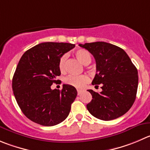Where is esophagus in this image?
Segmentation results:
<instances>
[{"label":"esophagus","mask_w":150,"mask_h":150,"mask_svg":"<svg viewBox=\"0 0 150 150\" xmlns=\"http://www.w3.org/2000/svg\"><path fill=\"white\" fill-rule=\"evenodd\" d=\"M82 93V90H77V93H78V95H80V94Z\"/></svg>","instance_id":"obj_1"}]
</instances>
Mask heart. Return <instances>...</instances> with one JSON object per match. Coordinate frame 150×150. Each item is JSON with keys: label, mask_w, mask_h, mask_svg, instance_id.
<instances>
[{"label": "heart", "mask_w": 150, "mask_h": 150, "mask_svg": "<svg viewBox=\"0 0 150 150\" xmlns=\"http://www.w3.org/2000/svg\"><path fill=\"white\" fill-rule=\"evenodd\" d=\"M75 55L77 57V59L84 65H88L91 62V55L89 51L87 50L80 48V49L76 50L75 52ZM67 59V54H63L60 57L59 60V71L62 73L65 72V62ZM90 78L88 75L82 74V75H70L68 77L65 78V82L68 85H71L73 87H75L76 88H82L85 87V85L89 82Z\"/></svg>", "instance_id": "obj_1"}]
</instances>
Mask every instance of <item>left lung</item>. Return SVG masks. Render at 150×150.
Listing matches in <instances>:
<instances>
[{
  "label": "left lung",
  "mask_w": 150,
  "mask_h": 150,
  "mask_svg": "<svg viewBox=\"0 0 150 150\" xmlns=\"http://www.w3.org/2000/svg\"><path fill=\"white\" fill-rule=\"evenodd\" d=\"M94 57L96 74L93 85H102V92L88 90L93 99L87 105L97 119L110 121L126 113L136 98L138 71L122 48L105 42L79 44Z\"/></svg>",
  "instance_id": "obj_1"
}]
</instances>
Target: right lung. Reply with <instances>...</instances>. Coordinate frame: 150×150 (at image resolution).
Segmentation results:
<instances>
[{"label": "right lung", "mask_w": 150, "mask_h": 150, "mask_svg": "<svg viewBox=\"0 0 150 150\" xmlns=\"http://www.w3.org/2000/svg\"><path fill=\"white\" fill-rule=\"evenodd\" d=\"M75 47L66 42H47L27 50L21 57L12 79L15 99L24 115L42 126H54L69 114L77 91L70 85L52 90L61 74L59 60Z\"/></svg>", "instance_id": "obj_1"}]
</instances>
